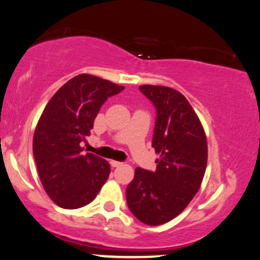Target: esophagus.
<instances>
[{"label": "esophagus", "mask_w": 260, "mask_h": 260, "mask_svg": "<svg viewBox=\"0 0 260 260\" xmlns=\"http://www.w3.org/2000/svg\"><path fill=\"white\" fill-rule=\"evenodd\" d=\"M111 165H112V167H120V166H122V162L115 161V160H112Z\"/></svg>", "instance_id": "34e87169"}]
</instances>
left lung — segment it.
I'll use <instances>...</instances> for the list:
<instances>
[{
	"label": "left lung",
	"instance_id": "8db88e82",
	"mask_svg": "<svg viewBox=\"0 0 260 260\" xmlns=\"http://www.w3.org/2000/svg\"><path fill=\"white\" fill-rule=\"evenodd\" d=\"M139 88L156 108L152 146L160 158L155 172L135 168L126 199L139 220L158 226L180 214L199 191L207 165V140L198 115L180 92L165 86Z\"/></svg>",
	"mask_w": 260,
	"mask_h": 260
}]
</instances>
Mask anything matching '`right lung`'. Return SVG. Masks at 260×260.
<instances>
[{
    "label": "right lung",
    "instance_id": "add662e5",
    "mask_svg": "<svg viewBox=\"0 0 260 260\" xmlns=\"http://www.w3.org/2000/svg\"><path fill=\"white\" fill-rule=\"evenodd\" d=\"M125 89L108 80L80 74L53 95L40 116L32 153L41 184L57 206L74 210L92 203L109 177L108 161L80 146L101 106Z\"/></svg>",
    "mask_w": 260,
    "mask_h": 260
}]
</instances>
